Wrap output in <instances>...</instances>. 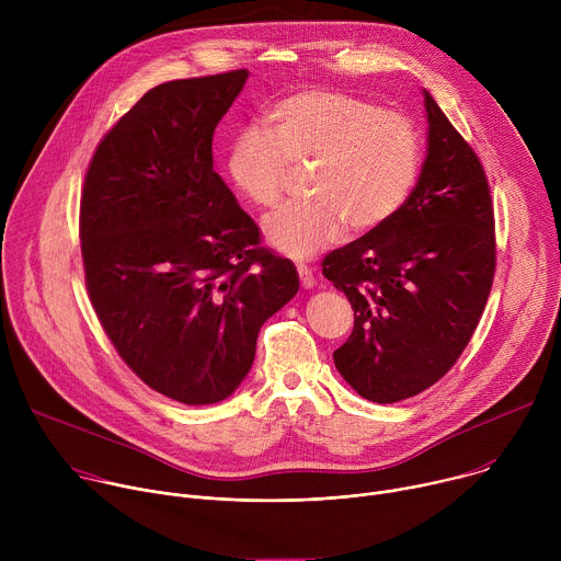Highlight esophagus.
Masks as SVG:
<instances>
[{
  "label": "esophagus",
  "instance_id": "obj_1",
  "mask_svg": "<svg viewBox=\"0 0 561 561\" xmlns=\"http://www.w3.org/2000/svg\"><path fill=\"white\" fill-rule=\"evenodd\" d=\"M297 273H299V279H301V286L304 288H312L317 284L314 275H312V268L304 266V264H297Z\"/></svg>",
  "mask_w": 561,
  "mask_h": 561
}]
</instances>
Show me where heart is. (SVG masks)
Wrapping results in <instances>:
<instances>
[{
  "label": "heart",
  "mask_w": 561,
  "mask_h": 561,
  "mask_svg": "<svg viewBox=\"0 0 561 561\" xmlns=\"http://www.w3.org/2000/svg\"><path fill=\"white\" fill-rule=\"evenodd\" d=\"M415 122L379 104L310 89L279 100L266 128L247 126L226 150V178L260 208L282 202L288 167H308L312 199L264 219L266 242L282 255L308 260L344 234L381 228L409 202L422 171Z\"/></svg>",
  "instance_id": "obj_1"
}]
</instances>
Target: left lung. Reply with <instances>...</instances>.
I'll return each mask as SVG.
<instances>
[{"instance_id": "8db88e82", "label": "left lung", "mask_w": 561, "mask_h": 561, "mask_svg": "<svg viewBox=\"0 0 561 561\" xmlns=\"http://www.w3.org/2000/svg\"><path fill=\"white\" fill-rule=\"evenodd\" d=\"M428 122L420 180L390 221L327 255L355 327L335 353L340 375L368 402L394 404L459 359L495 275V217L486 173L424 91Z\"/></svg>"}]
</instances>
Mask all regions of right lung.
I'll list each match as a JSON object with an SVG mask.
<instances>
[{
  "label": "right lung",
  "mask_w": 561,
  "mask_h": 561,
  "mask_svg": "<svg viewBox=\"0 0 561 561\" xmlns=\"http://www.w3.org/2000/svg\"><path fill=\"white\" fill-rule=\"evenodd\" d=\"M249 70L150 89L100 141L79 237L87 288L130 370L175 402L217 404L249 375L262 324L299 288L290 260L213 171V135Z\"/></svg>",
  "instance_id": "1"
}]
</instances>
